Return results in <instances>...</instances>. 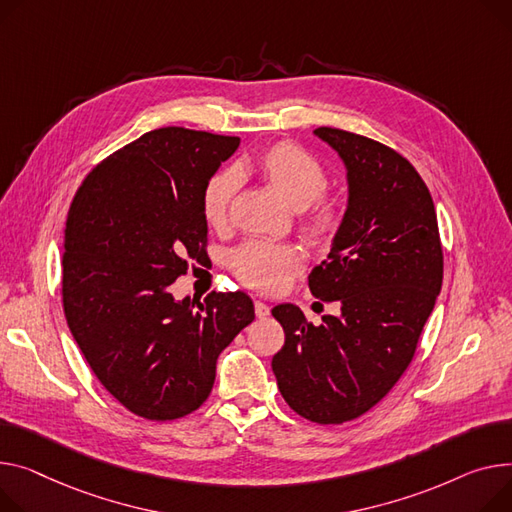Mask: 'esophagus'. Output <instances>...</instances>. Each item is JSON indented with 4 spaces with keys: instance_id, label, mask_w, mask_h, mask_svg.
<instances>
[{
    "instance_id": "obj_1",
    "label": "esophagus",
    "mask_w": 512,
    "mask_h": 512,
    "mask_svg": "<svg viewBox=\"0 0 512 512\" xmlns=\"http://www.w3.org/2000/svg\"><path fill=\"white\" fill-rule=\"evenodd\" d=\"M255 315H257L259 319H265V317L269 315V304H265V302H261V300H255Z\"/></svg>"
}]
</instances>
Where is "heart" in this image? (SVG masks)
Wrapping results in <instances>:
<instances>
[{
  "instance_id": "b5f03b06",
  "label": "heart",
  "mask_w": 512,
  "mask_h": 512,
  "mask_svg": "<svg viewBox=\"0 0 512 512\" xmlns=\"http://www.w3.org/2000/svg\"><path fill=\"white\" fill-rule=\"evenodd\" d=\"M253 170L267 187L292 210H298L300 230L311 243L329 247L342 230L346 208L337 197L321 195L327 175L319 160L292 142H278L263 150L257 158L238 166V173ZM226 168L216 173L201 193V214L212 228L228 224L230 208L241 189V177ZM302 265L296 247L286 243H247L230 255V267L236 278L253 290L271 294L282 290Z\"/></svg>"
}]
</instances>
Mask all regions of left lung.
<instances>
[{"instance_id": "obj_1", "label": "left lung", "mask_w": 512, "mask_h": 512, "mask_svg": "<svg viewBox=\"0 0 512 512\" xmlns=\"http://www.w3.org/2000/svg\"><path fill=\"white\" fill-rule=\"evenodd\" d=\"M315 135L348 173L342 230L309 276L313 296L339 302V315L313 325L294 304L274 306L286 342L271 368L298 416L344 424L410 366L442 286V247L430 191L401 154L344 129Z\"/></svg>"}]
</instances>
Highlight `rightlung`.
<instances>
[{"label":"right lung","mask_w":512,"mask_h":512,"mask_svg":"<svg viewBox=\"0 0 512 512\" xmlns=\"http://www.w3.org/2000/svg\"><path fill=\"white\" fill-rule=\"evenodd\" d=\"M241 140L160 127L96 164L65 220L63 313L96 379L146 420L208 399L220 352L255 319L245 292L175 300L170 284L208 259L201 193Z\"/></svg>","instance_id":"add662e5"}]
</instances>
